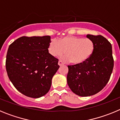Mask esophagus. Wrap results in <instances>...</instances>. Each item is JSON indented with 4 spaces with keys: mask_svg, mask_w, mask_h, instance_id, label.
Returning a JSON list of instances; mask_svg holds the SVG:
<instances>
[{
    "mask_svg": "<svg viewBox=\"0 0 120 120\" xmlns=\"http://www.w3.org/2000/svg\"><path fill=\"white\" fill-rule=\"evenodd\" d=\"M64 63L63 62H62V61H59V62H58V65H59V66H61V65H64Z\"/></svg>",
    "mask_w": 120,
    "mask_h": 120,
    "instance_id": "34e87169",
    "label": "esophagus"
}]
</instances>
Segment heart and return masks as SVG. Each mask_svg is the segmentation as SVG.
Returning <instances> with one entry per match:
<instances>
[{"label": "heart", "instance_id": "1", "mask_svg": "<svg viewBox=\"0 0 120 120\" xmlns=\"http://www.w3.org/2000/svg\"><path fill=\"white\" fill-rule=\"evenodd\" d=\"M95 45L90 38L75 36H66L56 41L52 40L49 45V53L54 58L66 55L63 59L73 64L79 65L85 62L94 53Z\"/></svg>", "mask_w": 120, "mask_h": 120}]
</instances>
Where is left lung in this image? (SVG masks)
<instances>
[{"mask_svg": "<svg viewBox=\"0 0 120 120\" xmlns=\"http://www.w3.org/2000/svg\"><path fill=\"white\" fill-rule=\"evenodd\" d=\"M95 45L92 56L79 65H68L67 83L75 94L81 97L93 96L103 88L114 68L112 45L103 36L87 35Z\"/></svg>", "mask_w": 120, "mask_h": 120, "instance_id": "1", "label": "left lung"}]
</instances>
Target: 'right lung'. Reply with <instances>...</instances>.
<instances>
[{"label": "right lung", "mask_w": 120, "mask_h": 120, "mask_svg": "<svg viewBox=\"0 0 120 120\" xmlns=\"http://www.w3.org/2000/svg\"><path fill=\"white\" fill-rule=\"evenodd\" d=\"M50 36L22 37L8 48L6 69L9 80L23 94L39 98L47 94L59 65L48 48Z\"/></svg>", "instance_id": "right-lung-1"}]
</instances>
